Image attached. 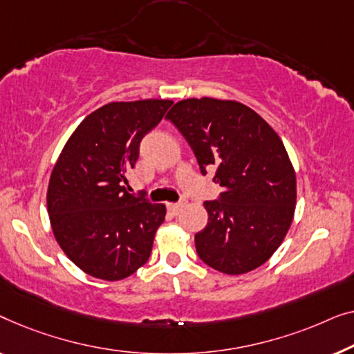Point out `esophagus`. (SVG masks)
<instances>
[{
    "instance_id": "obj_1",
    "label": "esophagus",
    "mask_w": 354,
    "mask_h": 354,
    "mask_svg": "<svg viewBox=\"0 0 354 354\" xmlns=\"http://www.w3.org/2000/svg\"><path fill=\"white\" fill-rule=\"evenodd\" d=\"M186 205H187L186 201H181V202H178V203H168V210H170L173 215H176V213L181 212Z\"/></svg>"
}]
</instances>
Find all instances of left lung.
Segmentation results:
<instances>
[{
  "label": "left lung",
  "mask_w": 354,
  "mask_h": 354,
  "mask_svg": "<svg viewBox=\"0 0 354 354\" xmlns=\"http://www.w3.org/2000/svg\"><path fill=\"white\" fill-rule=\"evenodd\" d=\"M196 153L202 175L215 170L223 192L203 202L208 223L196 234L201 260L245 274L272 257L292 225L295 170L277 133L237 101L191 97L167 113Z\"/></svg>",
  "instance_id": "obj_1"
}]
</instances>
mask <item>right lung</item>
I'll list each match as a JSON object with an SVG mask.
<instances>
[{
    "label": "right lung",
    "instance_id": "add662e5",
    "mask_svg": "<svg viewBox=\"0 0 354 354\" xmlns=\"http://www.w3.org/2000/svg\"><path fill=\"white\" fill-rule=\"evenodd\" d=\"M171 104L142 99L99 107L72 133L53 168L46 203L54 237L89 276L120 281L151 257L167 208L129 194L127 173L141 139Z\"/></svg>",
    "mask_w": 354,
    "mask_h": 354
}]
</instances>
